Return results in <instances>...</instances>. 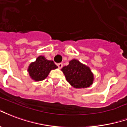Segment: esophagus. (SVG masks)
I'll list each match as a JSON object with an SVG mask.
<instances>
[{
    "label": "esophagus",
    "instance_id": "1",
    "mask_svg": "<svg viewBox=\"0 0 127 127\" xmlns=\"http://www.w3.org/2000/svg\"><path fill=\"white\" fill-rule=\"evenodd\" d=\"M57 66H58V67H59V68H62V66H63V64L62 63H60V64H57Z\"/></svg>",
    "mask_w": 127,
    "mask_h": 127
}]
</instances>
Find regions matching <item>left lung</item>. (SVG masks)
<instances>
[{
  "instance_id": "8db88e82",
  "label": "left lung",
  "mask_w": 127,
  "mask_h": 127,
  "mask_svg": "<svg viewBox=\"0 0 127 127\" xmlns=\"http://www.w3.org/2000/svg\"><path fill=\"white\" fill-rule=\"evenodd\" d=\"M66 80L72 87L78 89L89 87L92 85L93 74L90 68L76 60H72L69 65L62 68Z\"/></svg>"
}]
</instances>
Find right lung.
<instances>
[{
	"mask_svg": "<svg viewBox=\"0 0 127 127\" xmlns=\"http://www.w3.org/2000/svg\"><path fill=\"white\" fill-rule=\"evenodd\" d=\"M57 66L53 61L46 60L43 56H39L36 62L32 63L28 67L30 77L35 81L43 80L47 77L51 70L56 69Z\"/></svg>",
	"mask_w": 127,
	"mask_h": 127,
	"instance_id": "add662e5",
	"label": "right lung"
}]
</instances>
